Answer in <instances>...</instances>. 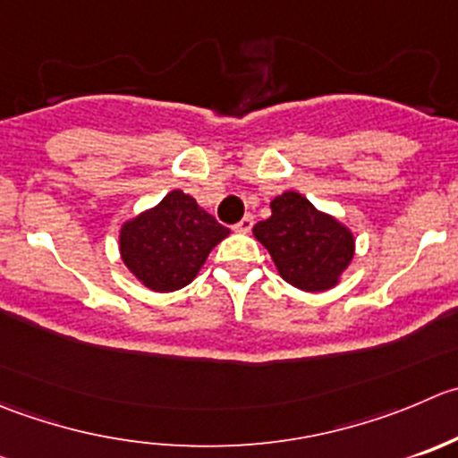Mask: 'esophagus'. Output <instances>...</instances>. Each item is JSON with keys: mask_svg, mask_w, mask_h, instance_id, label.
<instances>
[{"mask_svg": "<svg viewBox=\"0 0 458 458\" xmlns=\"http://www.w3.org/2000/svg\"><path fill=\"white\" fill-rule=\"evenodd\" d=\"M252 225H255V216L246 215L239 224H234V230H237V233H250Z\"/></svg>", "mask_w": 458, "mask_h": 458, "instance_id": "obj_1", "label": "esophagus"}]
</instances>
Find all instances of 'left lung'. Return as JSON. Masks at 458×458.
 Listing matches in <instances>:
<instances>
[{"label":"left lung","mask_w":458,"mask_h":458,"mask_svg":"<svg viewBox=\"0 0 458 458\" xmlns=\"http://www.w3.org/2000/svg\"><path fill=\"white\" fill-rule=\"evenodd\" d=\"M270 210V219L259 221L252 233L270 252L279 275L301 291L335 286L353 257V234L297 192L279 194Z\"/></svg>","instance_id":"1"}]
</instances>
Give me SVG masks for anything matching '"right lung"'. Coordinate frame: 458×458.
<instances>
[{
	"label": "right lung",
	"mask_w": 458,
	"mask_h": 458,
	"mask_svg": "<svg viewBox=\"0 0 458 458\" xmlns=\"http://www.w3.org/2000/svg\"><path fill=\"white\" fill-rule=\"evenodd\" d=\"M228 234L190 194L174 190L157 208L123 225L121 255L145 286L170 293L188 286L212 248Z\"/></svg>",
	"instance_id": "obj_1"
}]
</instances>
